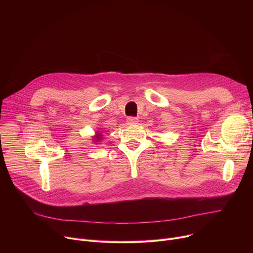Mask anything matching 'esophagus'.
<instances>
[{
  "label": "esophagus",
  "instance_id": "1",
  "mask_svg": "<svg viewBox=\"0 0 253 253\" xmlns=\"http://www.w3.org/2000/svg\"><path fill=\"white\" fill-rule=\"evenodd\" d=\"M127 122H128V124H137L138 119L135 118V117H128Z\"/></svg>",
  "mask_w": 253,
  "mask_h": 253
}]
</instances>
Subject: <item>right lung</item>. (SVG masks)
I'll return each instance as SVG.
<instances>
[{"mask_svg":"<svg viewBox=\"0 0 253 253\" xmlns=\"http://www.w3.org/2000/svg\"><path fill=\"white\" fill-rule=\"evenodd\" d=\"M97 139H101V137H100V136H98V137H97Z\"/></svg>","mask_w":253,"mask_h":253,"instance_id":"1","label":"right lung"}]
</instances>
